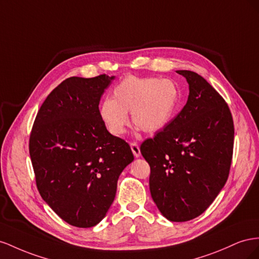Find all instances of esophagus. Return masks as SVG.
I'll list each match as a JSON object with an SVG mask.
<instances>
[{"label": "esophagus", "mask_w": 259, "mask_h": 259, "mask_svg": "<svg viewBox=\"0 0 259 259\" xmlns=\"http://www.w3.org/2000/svg\"><path fill=\"white\" fill-rule=\"evenodd\" d=\"M130 147H131V151H132V153H134L135 156L140 157V155H141V151H140V147H139L138 143L137 142H131Z\"/></svg>", "instance_id": "esophagus-1"}]
</instances>
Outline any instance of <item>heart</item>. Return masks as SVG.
I'll use <instances>...</instances> for the list:
<instances>
[{
    "instance_id": "1",
    "label": "heart",
    "mask_w": 259,
    "mask_h": 259,
    "mask_svg": "<svg viewBox=\"0 0 259 259\" xmlns=\"http://www.w3.org/2000/svg\"><path fill=\"white\" fill-rule=\"evenodd\" d=\"M180 101L178 85L169 79L124 77L113 90V99L100 106V117L114 136H122L130 124L147 134L162 129L172 119Z\"/></svg>"
}]
</instances>
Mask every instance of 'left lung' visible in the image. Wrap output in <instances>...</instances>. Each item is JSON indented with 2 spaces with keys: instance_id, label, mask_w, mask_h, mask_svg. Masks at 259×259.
<instances>
[{
  "instance_id": "left-lung-1",
  "label": "left lung",
  "mask_w": 259,
  "mask_h": 259,
  "mask_svg": "<svg viewBox=\"0 0 259 259\" xmlns=\"http://www.w3.org/2000/svg\"><path fill=\"white\" fill-rule=\"evenodd\" d=\"M189 83L187 104L154 138L141 144L151 168L153 201L168 220L198 217L230 172L234 125L224 98L198 73L178 70Z\"/></svg>"
}]
</instances>
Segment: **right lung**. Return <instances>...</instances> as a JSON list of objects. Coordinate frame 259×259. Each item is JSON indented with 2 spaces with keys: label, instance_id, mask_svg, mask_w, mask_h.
<instances>
[{
  "label": "right lung",
  "instance_id": "1",
  "mask_svg": "<svg viewBox=\"0 0 259 259\" xmlns=\"http://www.w3.org/2000/svg\"><path fill=\"white\" fill-rule=\"evenodd\" d=\"M114 78L64 80L43 102L29 139L40 195L78 228L105 217L119 175L134 160L129 144L110 135L100 117L101 97Z\"/></svg>",
  "mask_w": 259,
  "mask_h": 259
}]
</instances>
